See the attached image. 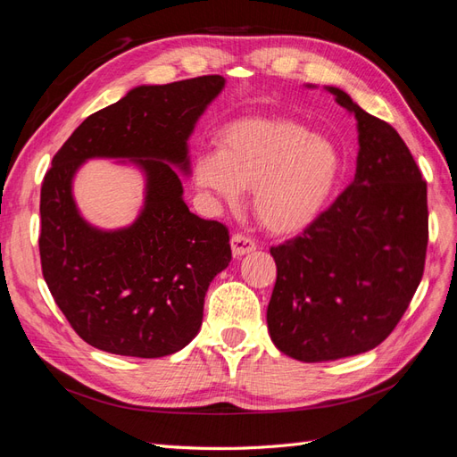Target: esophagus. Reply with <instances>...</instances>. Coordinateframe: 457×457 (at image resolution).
Masks as SVG:
<instances>
[{"mask_svg": "<svg viewBox=\"0 0 457 457\" xmlns=\"http://www.w3.org/2000/svg\"><path fill=\"white\" fill-rule=\"evenodd\" d=\"M256 249V243L254 239H251L249 236H243V233H236V236L231 237V253L233 256H245L249 254Z\"/></svg>", "mask_w": 457, "mask_h": 457, "instance_id": "esophagus-1", "label": "esophagus"}]
</instances>
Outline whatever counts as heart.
<instances>
[{
  "mask_svg": "<svg viewBox=\"0 0 457 457\" xmlns=\"http://www.w3.org/2000/svg\"><path fill=\"white\" fill-rule=\"evenodd\" d=\"M343 174V156L328 137L279 116H251L224 126L218 149L195 161V179L228 204L253 189L256 218L278 233L314 221Z\"/></svg>",
  "mask_w": 457,
  "mask_h": 457,
  "instance_id": "heart-1",
  "label": "heart"
}]
</instances>
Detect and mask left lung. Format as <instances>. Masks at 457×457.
Wrapping results in <instances>:
<instances>
[{
	"label": "left lung",
	"mask_w": 457,
	"mask_h": 457,
	"mask_svg": "<svg viewBox=\"0 0 457 457\" xmlns=\"http://www.w3.org/2000/svg\"><path fill=\"white\" fill-rule=\"evenodd\" d=\"M358 120L354 181L312 224L271 246L278 279L268 329L301 361L356 356L393 333L420 287L428 243L427 181L388 122L328 87Z\"/></svg>",
	"instance_id": "left-lung-1"
}]
</instances>
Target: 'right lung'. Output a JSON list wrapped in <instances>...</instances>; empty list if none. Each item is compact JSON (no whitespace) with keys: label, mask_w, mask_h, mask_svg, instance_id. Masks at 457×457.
I'll return each instance as SVG.
<instances>
[{"label":"right lung","mask_w":457,"mask_h":457,"mask_svg":"<svg viewBox=\"0 0 457 457\" xmlns=\"http://www.w3.org/2000/svg\"><path fill=\"white\" fill-rule=\"evenodd\" d=\"M220 74L137 86L78 126L54 156L40 195V258L57 306L84 341L111 354L161 358L199 333L208 285L231 260L229 231L189 212L176 172H189L187 139L224 89ZM129 158L146 174L132 227H89L71 197L87 158Z\"/></svg>","instance_id":"add662e5"}]
</instances>
